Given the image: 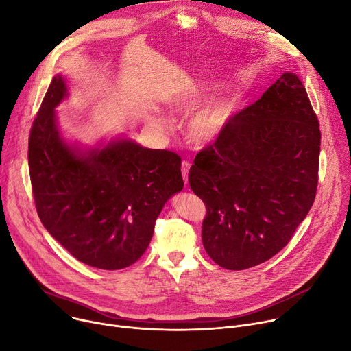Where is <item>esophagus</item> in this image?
<instances>
[{"label":"esophagus","mask_w":351,"mask_h":351,"mask_svg":"<svg viewBox=\"0 0 351 351\" xmlns=\"http://www.w3.org/2000/svg\"><path fill=\"white\" fill-rule=\"evenodd\" d=\"M189 171H190V164L187 161L182 162V176H183L184 184L189 183Z\"/></svg>","instance_id":"1"}]
</instances>
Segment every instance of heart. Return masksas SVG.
I'll list each match as a JSON object with an SVG mask.
<instances>
[{"instance_id":"heart-1","label":"heart","mask_w":351,"mask_h":351,"mask_svg":"<svg viewBox=\"0 0 351 351\" xmlns=\"http://www.w3.org/2000/svg\"><path fill=\"white\" fill-rule=\"evenodd\" d=\"M204 89L193 88L183 95L169 101L168 106L172 112H183L192 108L202 97ZM239 93L237 89H227L219 92L206 102H203L186 123V137L190 143L204 147L214 144L224 132L237 110ZM158 125H165L162 120L151 119Z\"/></svg>"}]
</instances>
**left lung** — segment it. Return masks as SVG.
<instances>
[{
	"label": "left lung",
	"instance_id": "1",
	"mask_svg": "<svg viewBox=\"0 0 351 351\" xmlns=\"http://www.w3.org/2000/svg\"><path fill=\"white\" fill-rule=\"evenodd\" d=\"M319 151L306 90L285 71L197 154L189 183L207 207L202 241L218 266H258L289 243L313 204Z\"/></svg>",
	"mask_w": 351,
	"mask_h": 351
}]
</instances>
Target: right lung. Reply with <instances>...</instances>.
Wrapping results in <instances>:
<instances>
[{"label":"right lung","instance_id":"obj_1","mask_svg":"<svg viewBox=\"0 0 351 351\" xmlns=\"http://www.w3.org/2000/svg\"><path fill=\"white\" fill-rule=\"evenodd\" d=\"M70 84L56 74L29 137V173L43 227L80 262L119 270L148 247L165 203L183 189L182 159L124 136L84 145L61 132Z\"/></svg>","mask_w":351,"mask_h":351}]
</instances>
